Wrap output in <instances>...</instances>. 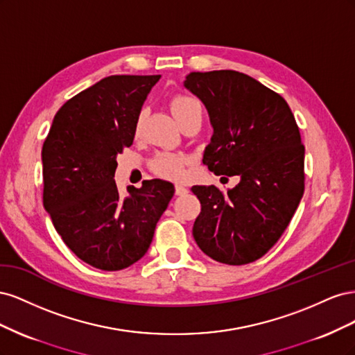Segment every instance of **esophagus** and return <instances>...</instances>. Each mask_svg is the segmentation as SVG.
<instances>
[{
	"label": "esophagus",
	"instance_id": "1",
	"mask_svg": "<svg viewBox=\"0 0 355 355\" xmlns=\"http://www.w3.org/2000/svg\"><path fill=\"white\" fill-rule=\"evenodd\" d=\"M175 194L176 196H185V194H188V188L184 187V185H176L175 187Z\"/></svg>",
	"mask_w": 355,
	"mask_h": 355
}]
</instances>
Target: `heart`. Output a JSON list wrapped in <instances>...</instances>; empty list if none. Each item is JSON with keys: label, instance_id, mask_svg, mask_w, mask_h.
I'll return each mask as SVG.
<instances>
[{"label": "heart", "instance_id": "obj_1", "mask_svg": "<svg viewBox=\"0 0 355 355\" xmlns=\"http://www.w3.org/2000/svg\"><path fill=\"white\" fill-rule=\"evenodd\" d=\"M168 105H170L171 112H173L175 118L179 121V124L184 123L191 115L201 112L200 102L188 94H175L173 98L170 99ZM144 118H145V111H141L137 114L136 123H135V136L141 135ZM185 164H187L185 157L168 154V153H159L154 157L151 167L158 176L178 180L184 178L185 175Z\"/></svg>", "mask_w": 355, "mask_h": 355}]
</instances>
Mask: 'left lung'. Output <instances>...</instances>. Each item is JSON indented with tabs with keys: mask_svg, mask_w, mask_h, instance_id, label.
<instances>
[{
	"mask_svg": "<svg viewBox=\"0 0 355 355\" xmlns=\"http://www.w3.org/2000/svg\"><path fill=\"white\" fill-rule=\"evenodd\" d=\"M185 87L213 125L202 164L240 176L232 189L192 187L201 202L192 235L211 259L245 265L280 240L305 189V146L287 102L243 72H191ZM223 179V178H222Z\"/></svg>",
	"mask_w": 355,
	"mask_h": 355,
	"instance_id": "left-lung-1",
	"label": "left lung"
}]
</instances>
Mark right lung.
<instances>
[{
    "label": "right lung",
    "instance_id": "obj_1",
    "mask_svg": "<svg viewBox=\"0 0 355 355\" xmlns=\"http://www.w3.org/2000/svg\"><path fill=\"white\" fill-rule=\"evenodd\" d=\"M159 75H111L71 98L42 145V202L81 261L120 271L148 252L157 222L175 194L161 179L121 198L116 155L133 144L136 116Z\"/></svg>",
    "mask_w": 355,
    "mask_h": 355
}]
</instances>
